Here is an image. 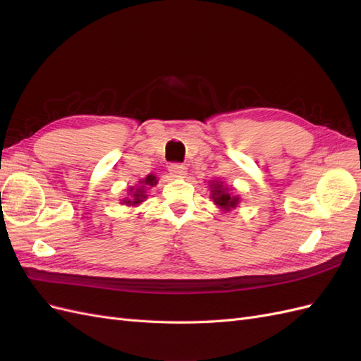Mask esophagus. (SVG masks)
I'll use <instances>...</instances> for the list:
<instances>
[{
  "instance_id": "obj_1",
  "label": "esophagus",
  "mask_w": 361,
  "mask_h": 361,
  "mask_svg": "<svg viewBox=\"0 0 361 361\" xmlns=\"http://www.w3.org/2000/svg\"><path fill=\"white\" fill-rule=\"evenodd\" d=\"M169 171L171 174V178H176V179H182L187 176V167L180 166V164H171L169 167Z\"/></svg>"
}]
</instances>
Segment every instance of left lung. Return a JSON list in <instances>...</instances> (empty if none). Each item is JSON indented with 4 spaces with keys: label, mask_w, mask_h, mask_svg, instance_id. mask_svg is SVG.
Here are the masks:
<instances>
[{
    "label": "left lung",
    "mask_w": 361,
    "mask_h": 361,
    "mask_svg": "<svg viewBox=\"0 0 361 361\" xmlns=\"http://www.w3.org/2000/svg\"><path fill=\"white\" fill-rule=\"evenodd\" d=\"M209 191L214 204H216L223 212H231L236 209L241 197L238 194H233V187H227L223 180H209Z\"/></svg>",
    "instance_id": "obj_1"
}]
</instances>
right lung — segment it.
<instances>
[{"label": "right lung", "instance_id": "add662e5", "mask_svg": "<svg viewBox=\"0 0 361 361\" xmlns=\"http://www.w3.org/2000/svg\"><path fill=\"white\" fill-rule=\"evenodd\" d=\"M157 183H158V178L155 174L154 173L147 174L145 179H140L138 183L134 185V187L128 188V195L125 199L120 200V203L126 206H133V207L138 206L140 203H143L147 199V190L155 187Z\"/></svg>", "mask_w": 361, "mask_h": 361}]
</instances>
